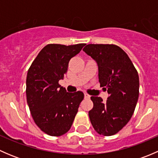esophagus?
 Returning <instances> with one entry per match:
<instances>
[{
	"label": "esophagus",
	"instance_id": "obj_1",
	"mask_svg": "<svg viewBox=\"0 0 158 158\" xmlns=\"http://www.w3.org/2000/svg\"><path fill=\"white\" fill-rule=\"evenodd\" d=\"M84 96H85V98H90V97H91L88 93L84 94Z\"/></svg>",
	"mask_w": 158,
	"mask_h": 158
}]
</instances>
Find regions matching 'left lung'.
I'll use <instances>...</instances> for the list:
<instances>
[{"mask_svg": "<svg viewBox=\"0 0 158 158\" xmlns=\"http://www.w3.org/2000/svg\"><path fill=\"white\" fill-rule=\"evenodd\" d=\"M83 51L98 64L100 86L109 95L106 102L91 97L90 122L99 135H115L135 111L139 95L138 73L126 52L114 44H88Z\"/></svg>", "mask_w": 158, "mask_h": 158, "instance_id": "8db88e82", "label": "left lung"}]
</instances>
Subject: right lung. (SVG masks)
Returning <instances> with one entry per match:
<instances>
[{"label":"right lung","instance_id":"right-lung-1","mask_svg":"<svg viewBox=\"0 0 158 158\" xmlns=\"http://www.w3.org/2000/svg\"><path fill=\"white\" fill-rule=\"evenodd\" d=\"M85 44H48L41 49L27 76V102L36 125L50 136H61L71 128L82 92L70 93L59 84L67 73L69 60Z\"/></svg>","mask_w":158,"mask_h":158}]
</instances>
